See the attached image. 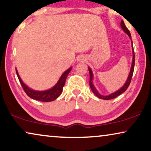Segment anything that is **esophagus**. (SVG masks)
I'll use <instances>...</instances> for the list:
<instances>
[{"mask_svg":"<svg viewBox=\"0 0 151 151\" xmlns=\"http://www.w3.org/2000/svg\"><path fill=\"white\" fill-rule=\"evenodd\" d=\"M79 60H80L81 61H85L86 60V57H80V58H79Z\"/></svg>","mask_w":151,"mask_h":151,"instance_id":"34e87169","label":"esophagus"}]
</instances>
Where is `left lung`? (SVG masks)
I'll use <instances>...</instances> for the list:
<instances>
[{
  "label": "left lung",
  "mask_w": 151,
  "mask_h": 151,
  "mask_svg": "<svg viewBox=\"0 0 151 151\" xmlns=\"http://www.w3.org/2000/svg\"><path fill=\"white\" fill-rule=\"evenodd\" d=\"M120 24H121V27H122V29H123V30H124V32L127 33V35H128L129 37H131L130 31H129V29L127 28L126 26H125L124 23L122 20L121 21ZM132 48H133V62H132V65H131V71H130V73H129V75L128 78H127L126 83H125L124 86H122V88H120V90L117 91V92H116L113 93V94L109 95V96H103V95H101L99 92H98V91L96 90V88H94V85H93V83H92L93 75H92V70H91V69L90 68H88L89 73H90V86L91 89H92V92H94V94L96 95L97 97H99V99H103V100H110V99H115V98L118 96L119 95H120L121 94H122L123 92H124L125 91L127 90V89L128 88V87L129 86V85H130V83H131V78H132L133 74V71H134V65H135V53H134V50H133V47H132Z\"/></svg>",
  "instance_id": "8db88e82"
}]
</instances>
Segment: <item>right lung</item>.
I'll return each mask as SVG.
<instances>
[{
    "mask_svg": "<svg viewBox=\"0 0 151 151\" xmlns=\"http://www.w3.org/2000/svg\"><path fill=\"white\" fill-rule=\"evenodd\" d=\"M71 69L72 68H70L68 70H67L61 75L60 78H59V80L58 81V82L57 83V84L55 85L53 88L46 91H35L29 88L28 87L22 82V81L21 80L17 70H16V71L17 76H18V78L19 79V81H20L23 90H24L25 93L27 94V96H29V97L31 98V99L37 100V101H39L50 102L55 101V100L57 99V98L59 96V95L61 94L63 90V88L65 85V79H66L67 76L68 75L70 72Z\"/></svg>",
    "mask_w": 151,
    "mask_h": 151,
    "instance_id": "1",
    "label": "right lung"
}]
</instances>
